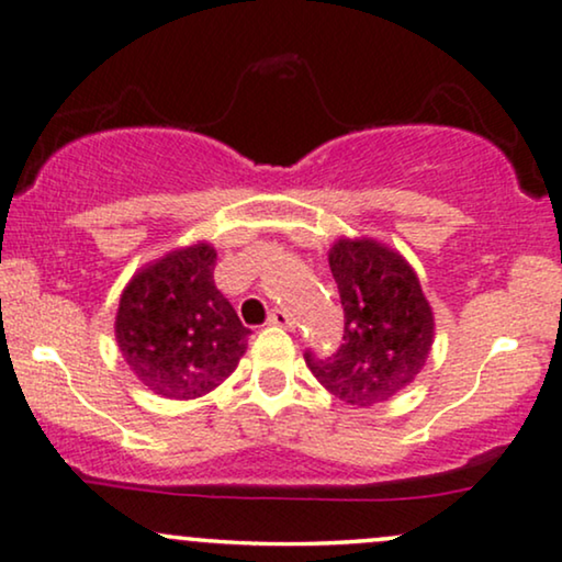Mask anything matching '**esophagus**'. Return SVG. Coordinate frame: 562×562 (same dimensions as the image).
Segmentation results:
<instances>
[{"mask_svg": "<svg viewBox=\"0 0 562 562\" xmlns=\"http://www.w3.org/2000/svg\"><path fill=\"white\" fill-rule=\"evenodd\" d=\"M269 324H272V326H293V316H290L288 311L274 308L272 314H269Z\"/></svg>", "mask_w": 562, "mask_h": 562, "instance_id": "obj_1", "label": "esophagus"}]
</instances>
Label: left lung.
I'll return each instance as SVG.
<instances>
[{
	"mask_svg": "<svg viewBox=\"0 0 562 562\" xmlns=\"http://www.w3.org/2000/svg\"><path fill=\"white\" fill-rule=\"evenodd\" d=\"M329 267L342 297L345 342L331 358L305 352V366L352 407L389 402L417 379L436 337L417 272L396 248L373 238H337Z\"/></svg>",
	"mask_w": 562,
	"mask_h": 562,
	"instance_id": "left-lung-1",
	"label": "left lung"
}]
</instances>
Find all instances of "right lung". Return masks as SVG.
<instances>
[{
    "mask_svg": "<svg viewBox=\"0 0 562 562\" xmlns=\"http://www.w3.org/2000/svg\"><path fill=\"white\" fill-rule=\"evenodd\" d=\"M215 246L176 248L126 282L116 311L119 350L153 394L196 400L238 368L248 331L215 288Z\"/></svg>",
    "mask_w": 562,
    "mask_h": 562,
    "instance_id": "obj_1",
    "label": "right lung"
}]
</instances>
